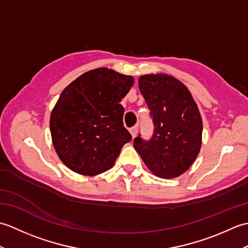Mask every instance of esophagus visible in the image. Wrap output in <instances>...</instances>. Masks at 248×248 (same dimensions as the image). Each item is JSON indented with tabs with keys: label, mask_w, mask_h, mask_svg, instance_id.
<instances>
[{
	"label": "esophagus",
	"mask_w": 248,
	"mask_h": 248,
	"mask_svg": "<svg viewBox=\"0 0 248 248\" xmlns=\"http://www.w3.org/2000/svg\"><path fill=\"white\" fill-rule=\"evenodd\" d=\"M138 132H139V127L138 125H134V127H132L130 129V133L131 135H132V138L134 139L136 135H138Z\"/></svg>",
	"instance_id": "obj_1"
}]
</instances>
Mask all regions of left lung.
<instances>
[{
	"mask_svg": "<svg viewBox=\"0 0 248 248\" xmlns=\"http://www.w3.org/2000/svg\"><path fill=\"white\" fill-rule=\"evenodd\" d=\"M139 87L155 129L149 140L135 138L134 149L155 176L176 178L188 170L202 147L197 104L184 84L165 73L141 76Z\"/></svg>",
	"mask_w": 248,
	"mask_h": 248,
	"instance_id": "obj_1",
	"label": "left lung"
}]
</instances>
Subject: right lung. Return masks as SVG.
<instances>
[{
	"mask_svg": "<svg viewBox=\"0 0 248 248\" xmlns=\"http://www.w3.org/2000/svg\"><path fill=\"white\" fill-rule=\"evenodd\" d=\"M134 78L108 68L83 73L57 100L50 117L52 141L64 164L84 176L108 170L125 143L121 99Z\"/></svg>",
	"mask_w": 248,
	"mask_h": 248,
	"instance_id": "add662e5",
	"label": "right lung"
}]
</instances>
